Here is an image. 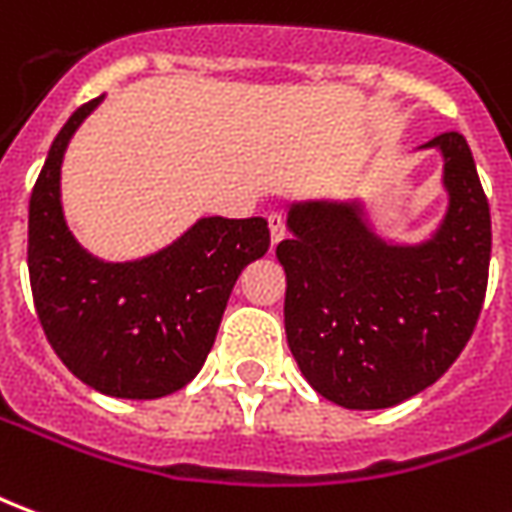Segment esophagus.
<instances>
[{"mask_svg": "<svg viewBox=\"0 0 512 512\" xmlns=\"http://www.w3.org/2000/svg\"><path fill=\"white\" fill-rule=\"evenodd\" d=\"M267 223H270V239H273V245H278L281 239L286 237V220L284 215H278V212H273V215L267 217Z\"/></svg>", "mask_w": 512, "mask_h": 512, "instance_id": "esophagus-1", "label": "esophagus"}]
</instances>
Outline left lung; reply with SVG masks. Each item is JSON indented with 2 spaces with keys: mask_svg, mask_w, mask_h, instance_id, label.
I'll return each instance as SVG.
<instances>
[{
  "mask_svg": "<svg viewBox=\"0 0 512 512\" xmlns=\"http://www.w3.org/2000/svg\"><path fill=\"white\" fill-rule=\"evenodd\" d=\"M422 148L444 159L447 212L416 245L372 231L361 201L289 206L275 256L284 264L286 342L325 400L375 411L433 386L480 317L491 212L466 137L444 132Z\"/></svg>",
  "mask_w": 512,
  "mask_h": 512,
  "instance_id": "obj_1",
  "label": "left lung"
}]
</instances>
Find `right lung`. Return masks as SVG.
Masks as SVG:
<instances>
[{"mask_svg": "<svg viewBox=\"0 0 512 512\" xmlns=\"http://www.w3.org/2000/svg\"><path fill=\"white\" fill-rule=\"evenodd\" d=\"M101 99L65 121L32 187V297L52 350L82 383L121 400H157L201 372L231 289L267 253L270 228L264 217H201L168 248L134 262L88 253L65 223L60 168Z\"/></svg>", "mask_w": 512, "mask_h": 512, "instance_id": "obj_1", "label": "right lung"}]
</instances>
